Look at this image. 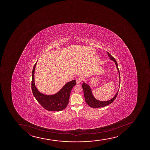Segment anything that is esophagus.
<instances>
[{
  "label": "esophagus",
  "instance_id": "34e87169",
  "mask_svg": "<svg viewBox=\"0 0 150 150\" xmlns=\"http://www.w3.org/2000/svg\"><path fill=\"white\" fill-rule=\"evenodd\" d=\"M76 83H77V84H79L80 83H81V78H76Z\"/></svg>",
  "mask_w": 150,
  "mask_h": 150
}]
</instances>
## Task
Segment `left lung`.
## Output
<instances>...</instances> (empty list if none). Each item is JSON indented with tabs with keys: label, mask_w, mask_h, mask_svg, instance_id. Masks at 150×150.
Returning <instances> with one entry per match:
<instances>
[{
	"label": "left lung",
	"mask_w": 150,
	"mask_h": 150,
	"mask_svg": "<svg viewBox=\"0 0 150 150\" xmlns=\"http://www.w3.org/2000/svg\"><path fill=\"white\" fill-rule=\"evenodd\" d=\"M107 54H108L110 59V60H112L113 62H115V66L117 67V71L119 72V81L120 83L119 84H120V81H121V79H120V71H119V68H118V66H117V62L115 60V59L112 57L109 52H107ZM82 88H83V93H84V98L86 103L90 107L93 108H102V107H105L107 105H109L110 103H112L114 102L115 98H117V93L119 91V90H117V93H115V95L114 96V97L112 98H111L110 100H106V101H100L99 100H98L95 98V96H93V94L92 93L91 89L90 87V85L88 84V83H85L84 81H83V83L81 85Z\"/></svg>",
	"instance_id": "1"
}]
</instances>
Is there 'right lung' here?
I'll use <instances>...</instances> for the list:
<instances>
[{
	"label": "right lung",
	"instance_id": "add662e5",
	"mask_svg": "<svg viewBox=\"0 0 150 150\" xmlns=\"http://www.w3.org/2000/svg\"><path fill=\"white\" fill-rule=\"evenodd\" d=\"M36 64L37 62L33 67L32 72L31 89L33 95L37 101L47 110L53 112L63 110L69 103L71 91L76 84V80L67 83L57 93L53 95H46L40 93L35 84V72Z\"/></svg>",
	"mask_w": 150,
	"mask_h": 150
}]
</instances>
